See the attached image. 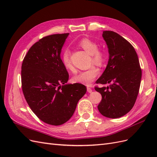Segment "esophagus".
Here are the masks:
<instances>
[{
  "instance_id": "1",
  "label": "esophagus",
  "mask_w": 157,
  "mask_h": 157,
  "mask_svg": "<svg viewBox=\"0 0 157 157\" xmlns=\"http://www.w3.org/2000/svg\"><path fill=\"white\" fill-rule=\"evenodd\" d=\"M87 91H88V93H91L93 91V90L90 87H87Z\"/></svg>"
}]
</instances>
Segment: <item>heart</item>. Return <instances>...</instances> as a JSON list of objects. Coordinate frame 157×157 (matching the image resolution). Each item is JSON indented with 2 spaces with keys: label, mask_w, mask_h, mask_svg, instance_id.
<instances>
[{
  "label": "heart",
  "mask_w": 157,
  "mask_h": 157,
  "mask_svg": "<svg viewBox=\"0 0 157 157\" xmlns=\"http://www.w3.org/2000/svg\"><path fill=\"white\" fill-rule=\"evenodd\" d=\"M79 46L91 56L92 63L100 65L104 62L105 58V53L103 51L98 49V45L96 42L88 39H83L80 41ZM61 60L65 69L74 72L75 69L70 59V51L68 49H65L63 51L61 56ZM98 74L99 69L92 66L88 69L81 71L77 75L74 76L72 78V81L76 83L89 85L94 81Z\"/></svg>",
  "instance_id": "heart-1"
}]
</instances>
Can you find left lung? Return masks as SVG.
I'll return each instance as SVG.
<instances>
[{"mask_svg": "<svg viewBox=\"0 0 157 157\" xmlns=\"http://www.w3.org/2000/svg\"><path fill=\"white\" fill-rule=\"evenodd\" d=\"M109 52V60L103 74L96 81L109 86L95 88L101 94L98 108L101 115L110 118L125 115L134 107L141 79L138 56L134 47L118 33L103 31Z\"/></svg>", "mask_w": 157, "mask_h": 157, "instance_id": "obj_1", "label": "left lung"}]
</instances>
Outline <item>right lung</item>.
<instances>
[{
  "label": "right lung",
  "instance_id": "right-lung-1",
  "mask_svg": "<svg viewBox=\"0 0 157 157\" xmlns=\"http://www.w3.org/2000/svg\"><path fill=\"white\" fill-rule=\"evenodd\" d=\"M68 36L42 38L31 47L21 66L22 90L28 105L42 121L54 126L70 119L86 92L82 84L67 83L69 74L60 55Z\"/></svg>",
  "mask_w": 157,
  "mask_h": 157
}]
</instances>
